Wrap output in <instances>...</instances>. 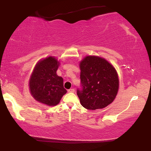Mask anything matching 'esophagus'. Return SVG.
<instances>
[{"label": "esophagus", "instance_id": "1", "mask_svg": "<svg viewBox=\"0 0 151 151\" xmlns=\"http://www.w3.org/2000/svg\"><path fill=\"white\" fill-rule=\"evenodd\" d=\"M67 91H68L69 93H74L75 92V89H68V90H67Z\"/></svg>", "mask_w": 151, "mask_h": 151}]
</instances>
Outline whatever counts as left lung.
Masks as SVG:
<instances>
[{"mask_svg":"<svg viewBox=\"0 0 151 151\" xmlns=\"http://www.w3.org/2000/svg\"><path fill=\"white\" fill-rule=\"evenodd\" d=\"M81 89L77 95L83 107L97 110L114 101L119 89L116 70L108 61L99 56H88L80 63Z\"/></svg>","mask_w":151,"mask_h":151,"instance_id":"obj_1","label":"left lung"}]
</instances>
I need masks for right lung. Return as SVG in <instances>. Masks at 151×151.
Returning <instances> with one entry per match:
<instances>
[{
  "label": "right lung",
  "mask_w": 151,
  "mask_h": 151,
  "mask_svg": "<svg viewBox=\"0 0 151 151\" xmlns=\"http://www.w3.org/2000/svg\"><path fill=\"white\" fill-rule=\"evenodd\" d=\"M59 65V62L52 56L40 60L35 67L29 81L32 97L37 101L50 106L58 104L67 93L63 88L62 77L56 74Z\"/></svg>",
  "instance_id": "obj_1"
}]
</instances>
